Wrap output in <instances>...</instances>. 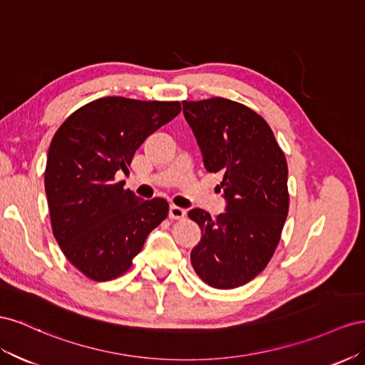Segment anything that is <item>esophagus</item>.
Returning a JSON list of instances; mask_svg holds the SVG:
<instances>
[{"mask_svg":"<svg viewBox=\"0 0 365 365\" xmlns=\"http://www.w3.org/2000/svg\"><path fill=\"white\" fill-rule=\"evenodd\" d=\"M170 218L171 220H182V218L186 215V211L182 210V207L175 206V205H171L170 206Z\"/></svg>","mask_w":365,"mask_h":365,"instance_id":"esophagus-1","label":"esophagus"}]
</instances>
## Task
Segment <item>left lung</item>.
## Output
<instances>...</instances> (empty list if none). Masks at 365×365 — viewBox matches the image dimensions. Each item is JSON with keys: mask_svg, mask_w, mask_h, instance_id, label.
Masks as SVG:
<instances>
[{"mask_svg": "<svg viewBox=\"0 0 365 365\" xmlns=\"http://www.w3.org/2000/svg\"><path fill=\"white\" fill-rule=\"evenodd\" d=\"M186 122L202 150L206 171L222 175L226 211L188 217L202 229L191 264L206 284L240 287L267 266L289 211L287 162L267 122L225 98L183 101Z\"/></svg>", "mask_w": 365, "mask_h": 365, "instance_id": "obj_1", "label": "left lung"}]
</instances>
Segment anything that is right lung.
I'll return each instance as SVG.
<instances>
[{
    "label": "right lung",
    "instance_id": "add662e5",
    "mask_svg": "<svg viewBox=\"0 0 365 365\" xmlns=\"http://www.w3.org/2000/svg\"><path fill=\"white\" fill-rule=\"evenodd\" d=\"M180 110L177 101L101 98L71 113L51 139L44 174L51 229L87 278L127 272L168 215V202L139 199L116 182V173H127L143 140Z\"/></svg>",
    "mask_w": 365,
    "mask_h": 365
}]
</instances>
